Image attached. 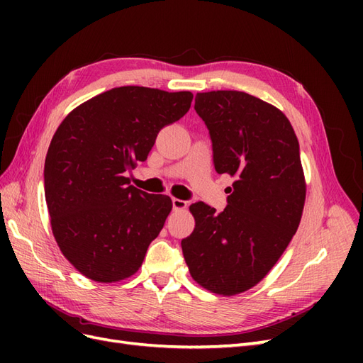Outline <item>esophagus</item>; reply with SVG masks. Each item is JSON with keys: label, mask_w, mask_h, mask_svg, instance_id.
Returning a JSON list of instances; mask_svg holds the SVG:
<instances>
[{"label": "esophagus", "mask_w": 363, "mask_h": 363, "mask_svg": "<svg viewBox=\"0 0 363 363\" xmlns=\"http://www.w3.org/2000/svg\"><path fill=\"white\" fill-rule=\"evenodd\" d=\"M171 201H172V207L175 208V211H182V208L188 206V203H186L184 200H179V199H172Z\"/></svg>", "instance_id": "obj_1"}]
</instances>
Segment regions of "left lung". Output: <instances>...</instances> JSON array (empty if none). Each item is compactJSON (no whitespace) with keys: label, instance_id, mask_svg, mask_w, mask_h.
<instances>
[{"label":"left lung","instance_id":"1","mask_svg":"<svg viewBox=\"0 0 363 363\" xmlns=\"http://www.w3.org/2000/svg\"><path fill=\"white\" fill-rule=\"evenodd\" d=\"M195 111L211 135L216 172L236 182L221 213L191 204L195 228L182 250L196 283L230 296L265 277L298 228L306 199L300 145L283 112L245 92L196 94Z\"/></svg>","mask_w":363,"mask_h":363}]
</instances>
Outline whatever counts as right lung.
I'll list each match as a JSON object with an SVG mask.
<instances>
[{
	"label": "right lung",
	"mask_w": 363,
	"mask_h": 363,
	"mask_svg": "<svg viewBox=\"0 0 363 363\" xmlns=\"http://www.w3.org/2000/svg\"><path fill=\"white\" fill-rule=\"evenodd\" d=\"M192 98L113 87L74 108L54 133L43 169L52 235L87 279L112 283L140 268L172 201L131 186L127 172L147 160L159 131L184 116Z\"/></svg>",
	"instance_id": "right-lung-1"
}]
</instances>
